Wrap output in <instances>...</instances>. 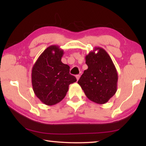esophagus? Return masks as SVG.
Wrapping results in <instances>:
<instances>
[{
    "instance_id": "1",
    "label": "esophagus",
    "mask_w": 146,
    "mask_h": 146,
    "mask_svg": "<svg viewBox=\"0 0 146 146\" xmlns=\"http://www.w3.org/2000/svg\"><path fill=\"white\" fill-rule=\"evenodd\" d=\"M80 74H79V75H76V80H79V78H80Z\"/></svg>"
}]
</instances>
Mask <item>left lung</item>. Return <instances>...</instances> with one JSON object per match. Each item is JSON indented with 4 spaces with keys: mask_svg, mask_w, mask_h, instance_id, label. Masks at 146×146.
Instances as JSON below:
<instances>
[{
    "mask_svg": "<svg viewBox=\"0 0 146 146\" xmlns=\"http://www.w3.org/2000/svg\"><path fill=\"white\" fill-rule=\"evenodd\" d=\"M98 51L97 53L95 51ZM88 70L78 81L89 99L99 104L108 102L117 90L118 73L105 49L95 47L86 56Z\"/></svg>",
    "mask_w": 146,
    "mask_h": 146,
    "instance_id": "1",
    "label": "left lung"
}]
</instances>
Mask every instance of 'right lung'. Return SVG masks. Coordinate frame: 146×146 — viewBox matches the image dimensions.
Here are the masks:
<instances>
[{
	"label": "right lung",
	"instance_id": "add662e5",
	"mask_svg": "<svg viewBox=\"0 0 146 146\" xmlns=\"http://www.w3.org/2000/svg\"><path fill=\"white\" fill-rule=\"evenodd\" d=\"M64 51L56 45L49 46L39 56L31 71L33 90L39 100L47 106L60 102L69 86L76 78L70 74V66L62 62Z\"/></svg>",
	"mask_w": 146,
	"mask_h": 146
}]
</instances>
